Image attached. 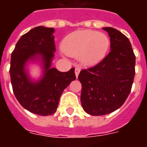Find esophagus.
<instances>
[{
    "label": "esophagus",
    "mask_w": 147,
    "mask_h": 147,
    "mask_svg": "<svg viewBox=\"0 0 147 147\" xmlns=\"http://www.w3.org/2000/svg\"><path fill=\"white\" fill-rule=\"evenodd\" d=\"M80 72V67H76V69H75V74H76V78L78 77V76H79Z\"/></svg>",
    "instance_id": "esophagus-1"
}]
</instances>
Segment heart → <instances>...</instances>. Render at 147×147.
I'll list each match as a JSON object with an SVG mask.
<instances>
[{
    "label": "heart",
    "instance_id": "obj_1",
    "mask_svg": "<svg viewBox=\"0 0 147 147\" xmlns=\"http://www.w3.org/2000/svg\"><path fill=\"white\" fill-rule=\"evenodd\" d=\"M110 47L109 37L92 30L74 31L67 34L61 42V49L73 57H80L85 66H94L102 62Z\"/></svg>",
    "mask_w": 147,
    "mask_h": 147
}]
</instances>
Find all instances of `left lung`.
<instances>
[{
  "label": "left lung",
  "instance_id": "1",
  "mask_svg": "<svg viewBox=\"0 0 147 147\" xmlns=\"http://www.w3.org/2000/svg\"><path fill=\"white\" fill-rule=\"evenodd\" d=\"M110 37V53L96 66L79 75L81 104L92 116L117 110L129 95L135 77L136 56L129 39L113 27H103Z\"/></svg>",
  "mask_w": 147,
  "mask_h": 147
}]
</instances>
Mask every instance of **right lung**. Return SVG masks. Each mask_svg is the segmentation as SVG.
Segmentation results:
<instances>
[{
  "instance_id": "obj_1",
  "label": "right lung",
  "mask_w": 147,
  "mask_h": 147,
  "mask_svg": "<svg viewBox=\"0 0 147 147\" xmlns=\"http://www.w3.org/2000/svg\"><path fill=\"white\" fill-rule=\"evenodd\" d=\"M54 28L34 27L21 36L11 56L10 77L18 102L30 113L41 116L57 111L64 90L76 80L75 68L61 72L52 67L56 51ZM38 63L42 75L38 80L30 76L28 64Z\"/></svg>"
}]
</instances>
